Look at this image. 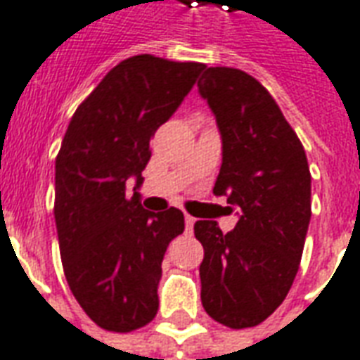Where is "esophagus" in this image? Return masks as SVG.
<instances>
[{
  "label": "esophagus",
  "mask_w": 360,
  "mask_h": 360,
  "mask_svg": "<svg viewBox=\"0 0 360 360\" xmlns=\"http://www.w3.org/2000/svg\"><path fill=\"white\" fill-rule=\"evenodd\" d=\"M184 221H186V229H188V231H192V227H194V223H195L194 217H192V215H188V213H186Z\"/></svg>",
  "instance_id": "34e87169"
}]
</instances>
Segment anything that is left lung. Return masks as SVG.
<instances>
[{
	"label": "left lung",
	"instance_id": "left-lung-1",
	"mask_svg": "<svg viewBox=\"0 0 360 360\" xmlns=\"http://www.w3.org/2000/svg\"><path fill=\"white\" fill-rule=\"evenodd\" d=\"M198 90L221 133L213 194L239 215L229 233L195 221L202 304L223 326L255 327L284 302L300 269L311 217L308 158L278 103L247 72L207 68Z\"/></svg>",
	"mask_w": 360,
	"mask_h": 360
}]
</instances>
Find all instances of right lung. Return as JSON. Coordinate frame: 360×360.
I'll return each instance as SVG.
<instances>
[{
	"instance_id": "right-lung-1",
	"label": "right lung",
	"mask_w": 360,
	"mask_h": 360,
	"mask_svg": "<svg viewBox=\"0 0 360 360\" xmlns=\"http://www.w3.org/2000/svg\"><path fill=\"white\" fill-rule=\"evenodd\" d=\"M204 68L153 54L119 62L78 105L62 139L54 176L62 266L74 298L101 329L127 333L158 311L162 259L184 231V213L145 210L141 172L150 137Z\"/></svg>"
}]
</instances>
